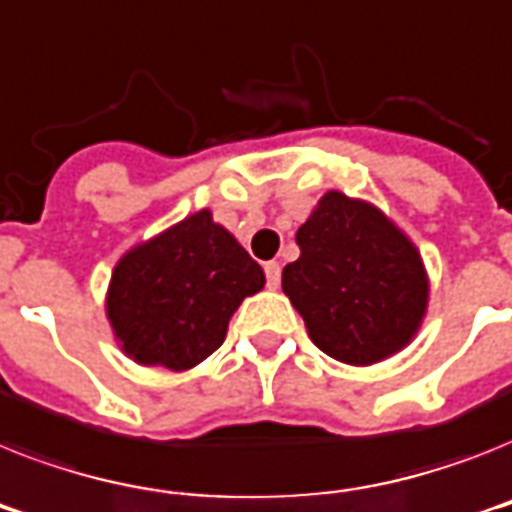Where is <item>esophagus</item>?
Here are the masks:
<instances>
[{"label":"esophagus","mask_w":512,"mask_h":512,"mask_svg":"<svg viewBox=\"0 0 512 512\" xmlns=\"http://www.w3.org/2000/svg\"><path fill=\"white\" fill-rule=\"evenodd\" d=\"M265 281H268L270 289H278V284H281V265L265 263Z\"/></svg>","instance_id":"esophagus-1"}]
</instances>
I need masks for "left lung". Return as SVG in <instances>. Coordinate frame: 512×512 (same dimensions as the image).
I'll return each mask as SVG.
<instances>
[{"instance_id":"obj_1","label":"left lung","mask_w":512,"mask_h":512,"mask_svg":"<svg viewBox=\"0 0 512 512\" xmlns=\"http://www.w3.org/2000/svg\"><path fill=\"white\" fill-rule=\"evenodd\" d=\"M281 286L318 350L371 365L415 336L429 278L415 244L368 202L328 191L297 231Z\"/></svg>"}]
</instances>
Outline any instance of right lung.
I'll use <instances>...</instances> for the list:
<instances>
[{"label": "right lung", "instance_id": "1", "mask_svg": "<svg viewBox=\"0 0 512 512\" xmlns=\"http://www.w3.org/2000/svg\"><path fill=\"white\" fill-rule=\"evenodd\" d=\"M263 286V268L199 210L120 257L107 318L136 363L189 371L218 350L236 307Z\"/></svg>", "mask_w": 512, "mask_h": 512}]
</instances>
